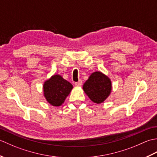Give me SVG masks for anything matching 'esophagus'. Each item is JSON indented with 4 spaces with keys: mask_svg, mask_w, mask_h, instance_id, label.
I'll return each mask as SVG.
<instances>
[{
    "mask_svg": "<svg viewBox=\"0 0 157 157\" xmlns=\"http://www.w3.org/2000/svg\"><path fill=\"white\" fill-rule=\"evenodd\" d=\"M75 86H77V87H80V86H82V80H79L78 82L75 83Z\"/></svg>",
    "mask_w": 157,
    "mask_h": 157,
    "instance_id": "esophagus-1",
    "label": "esophagus"
}]
</instances>
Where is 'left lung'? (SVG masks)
Segmentation results:
<instances>
[{
	"label": "left lung",
	"instance_id": "8db88e82",
	"mask_svg": "<svg viewBox=\"0 0 157 157\" xmlns=\"http://www.w3.org/2000/svg\"><path fill=\"white\" fill-rule=\"evenodd\" d=\"M83 90L93 102L101 104L111 94V81L104 73L101 71H95L90 75L83 85Z\"/></svg>",
	"mask_w": 157,
	"mask_h": 157
}]
</instances>
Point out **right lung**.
Here are the masks:
<instances>
[{
	"mask_svg": "<svg viewBox=\"0 0 157 157\" xmlns=\"http://www.w3.org/2000/svg\"><path fill=\"white\" fill-rule=\"evenodd\" d=\"M72 89L71 83L59 74L52 75L43 84L44 96L46 101L54 106H61Z\"/></svg>",
	"mask_w": 157,
	"mask_h": 157,
	"instance_id": "add662e5",
	"label": "right lung"
}]
</instances>
